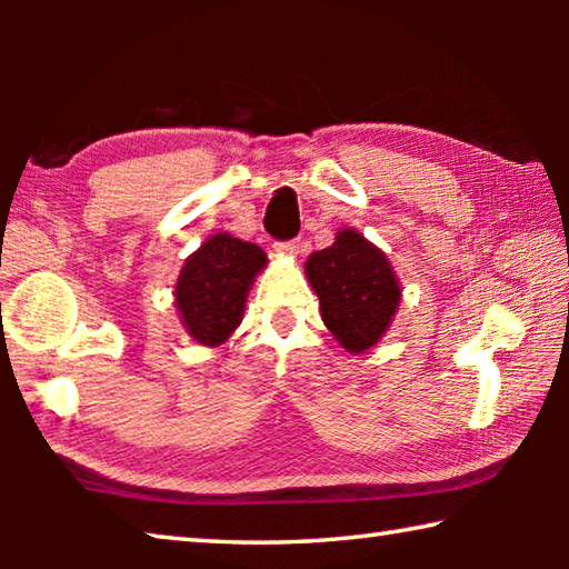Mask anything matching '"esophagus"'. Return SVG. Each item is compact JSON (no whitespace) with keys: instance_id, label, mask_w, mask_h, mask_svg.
Returning <instances> with one entry per match:
<instances>
[{"instance_id":"34e87169","label":"esophagus","mask_w":569,"mask_h":569,"mask_svg":"<svg viewBox=\"0 0 569 569\" xmlns=\"http://www.w3.org/2000/svg\"><path fill=\"white\" fill-rule=\"evenodd\" d=\"M273 248L281 256H298V250H301V240H278Z\"/></svg>"}]
</instances>
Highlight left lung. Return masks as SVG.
Segmentation results:
<instances>
[{"mask_svg": "<svg viewBox=\"0 0 569 569\" xmlns=\"http://www.w3.org/2000/svg\"><path fill=\"white\" fill-rule=\"evenodd\" d=\"M306 276L319 293L326 329L346 351L361 353L389 329L401 288L387 256L356 230H341L333 246L316 250Z\"/></svg>", "mask_w": 569, "mask_h": 569, "instance_id": "1", "label": "left lung"}]
</instances>
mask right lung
Wrapping results in <instances>:
<instances>
[{"instance_id":"right-lung-1","label":"right lung","mask_w":569,"mask_h":569,"mask_svg":"<svg viewBox=\"0 0 569 569\" xmlns=\"http://www.w3.org/2000/svg\"><path fill=\"white\" fill-rule=\"evenodd\" d=\"M266 253L228 233L210 236L182 266L176 303L188 333L203 346L223 343L243 319L248 288Z\"/></svg>"}]
</instances>
